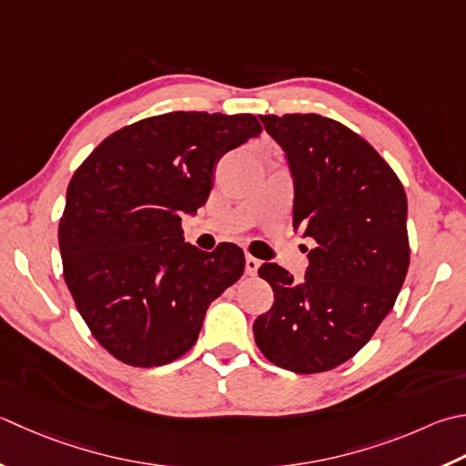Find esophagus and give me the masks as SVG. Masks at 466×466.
<instances>
[{"label":"esophagus","instance_id":"1","mask_svg":"<svg viewBox=\"0 0 466 466\" xmlns=\"http://www.w3.org/2000/svg\"><path fill=\"white\" fill-rule=\"evenodd\" d=\"M258 268H260V260L250 257V254H248V257H246V275L254 277L258 272Z\"/></svg>","mask_w":466,"mask_h":466}]
</instances>
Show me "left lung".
Here are the masks:
<instances>
[{"label": "left lung", "mask_w": 466, "mask_h": 466, "mask_svg": "<svg viewBox=\"0 0 466 466\" xmlns=\"http://www.w3.org/2000/svg\"><path fill=\"white\" fill-rule=\"evenodd\" d=\"M260 121L287 153L295 230L317 246L303 282L275 262L258 268L275 303L254 321V341L282 370L327 371L371 339L404 285L406 191L381 155L333 118L295 113Z\"/></svg>", "instance_id": "8db88e82"}]
</instances>
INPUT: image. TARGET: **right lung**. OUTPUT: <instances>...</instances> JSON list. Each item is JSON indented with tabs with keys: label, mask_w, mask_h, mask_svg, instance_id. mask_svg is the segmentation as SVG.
Returning <instances> with one entry per match:
<instances>
[{
	"label": "right lung",
	"mask_w": 466,
	"mask_h": 466,
	"mask_svg": "<svg viewBox=\"0 0 466 466\" xmlns=\"http://www.w3.org/2000/svg\"><path fill=\"white\" fill-rule=\"evenodd\" d=\"M260 131L254 115L166 113L108 135L75 171L58 226L64 280L118 361L155 368L181 358L209 303L242 277V248H196L181 216L208 202L222 155Z\"/></svg>",
	"instance_id": "add662e5"
}]
</instances>
